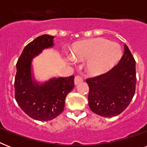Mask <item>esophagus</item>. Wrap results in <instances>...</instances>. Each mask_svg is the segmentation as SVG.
I'll return each mask as SVG.
<instances>
[{
  "instance_id": "esophagus-1",
  "label": "esophagus",
  "mask_w": 147,
  "mask_h": 147,
  "mask_svg": "<svg viewBox=\"0 0 147 147\" xmlns=\"http://www.w3.org/2000/svg\"><path fill=\"white\" fill-rule=\"evenodd\" d=\"M83 82V79L82 77H80V76H76V78H75V85H78L79 83L82 82Z\"/></svg>"
}]
</instances>
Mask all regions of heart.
Returning a JSON list of instances; mask_svg holds the SVG:
<instances>
[{"label": "heart", "mask_w": 147, "mask_h": 147, "mask_svg": "<svg viewBox=\"0 0 147 147\" xmlns=\"http://www.w3.org/2000/svg\"><path fill=\"white\" fill-rule=\"evenodd\" d=\"M122 52L116 42L104 38H94L76 42L70 48L69 59L73 62L87 61L86 73L98 76L107 72L120 61Z\"/></svg>", "instance_id": "obj_1"}]
</instances>
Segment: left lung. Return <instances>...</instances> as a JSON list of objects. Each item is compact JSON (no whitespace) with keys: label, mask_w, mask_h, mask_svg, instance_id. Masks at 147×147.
Segmentation results:
<instances>
[{"label":"left lung","mask_w":147,"mask_h":147,"mask_svg":"<svg viewBox=\"0 0 147 147\" xmlns=\"http://www.w3.org/2000/svg\"><path fill=\"white\" fill-rule=\"evenodd\" d=\"M88 105L100 116L118 115L127 107L136 88V62L124 45V53L119 64L105 74L88 78Z\"/></svg>","instance_id":"left-lung-1"}]
</instances>
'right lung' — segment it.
Instances as JSON below:
<instances>
[{"instance_id": "1", "label": "right lung", "mask_w": 147, "mask_h": 147, "mask_svg": "<svg viewBox=\"0 0 147 147\" xmlns=\"http://www.w3.org/2000/svg\"><path fill=\"white\" fill-rule=\"evenodd\" d=\"M53 36H38L26 45L17 62L15 76V99L28 116L37 121H50L64 110L67 94L75 87L73 76L52 78L40 82L36 80L32 62L45 49L54 46Z\"/></svg>"}]
</instances>
